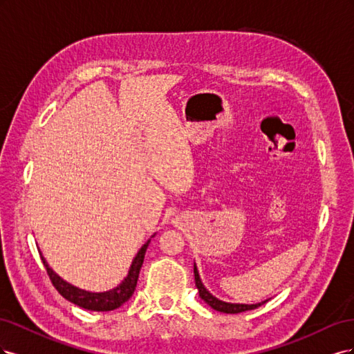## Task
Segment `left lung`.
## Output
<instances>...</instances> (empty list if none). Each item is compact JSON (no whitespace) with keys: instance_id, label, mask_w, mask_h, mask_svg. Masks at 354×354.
I'll return each instance as SVG.
<instances>
[{"instance_id":"obj_1","label":"left lung","mask_w":354,"mask_h":354,"mask_svg":"<svg viewBox=\"0 0 354 354\" xmlns=\"http://www.w3.org/2000/svg\"><path fill=\"white\" fill-rule=\"evenodd\" d=\"M194 273H195V283L196 288L199 291V297L205 301L208 306H211L214 310H217V312L221 313H230V315H236V313H242V312H248V310H254L257 307H260L261 304L267 303L269 299H266V301L261 303H257V304H233V303H226V301H221V299L214 297L208 289L203 286L201 277H199V272H198V267L196 264L194 266Z\"/></svg>"}]
</instances>
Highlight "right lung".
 <instances>
[{
	"mask_svg": "<svg viewBox=\"0 0 354 354\" xmlns=\"http://www.w3.org/2000/svg\"><path fill=\"white\" fill-rule=\"evenodd\" d=\"M149 242L151 241H147L142 246V248L138 250L137 255L134 257V260L131 263L130 270H128V274L122 281V283H120L116 288L111 289V291H106V292H90V291H85V289H81V288H77V286L68 283L66 281H63L57 273L53 272V269H50V266L47 264L46 259L42 257L41 252H39V255H41V260H42V263H44L46 270L50 276L51 283L55 285V288L57 289L62 297H65L68 301L77 304L82 308L93 310V312H111V310L121 307L125 301H128V299L131 298L134 289L137 286L138 273H140Z\"/></svg>",
	"mask_w": 354,
	"mask_h": 354,
	"instance_id": "1",
	"label": "right lung"
}]
</instances>
